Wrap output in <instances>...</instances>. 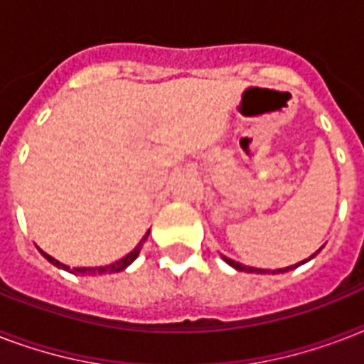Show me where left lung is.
Listing matches in <instances>:
<instances>
[{
    "label": "left lung",
    "mask_w": 364,
    "mask_h": 364,
    "mask_svg": "<svg viewBox=\"0 0 364 364\" xmlns=\"http://www.w3.org/2000/svg\"><path fill=\"white\" fill-rule=\"evenodd\" d=\"M311 257H314V255H311ZM311 257H310V259H311ZM223 259L227 260L228 264L234 266V268H236V270H240V272H257V274H266V272H270V270H262V268H251V266H243V264H240V262H236V260L228 259V257H223ZM310 259H308V260H310ZM304 262H306V260H302V262H299V264L287 266V268H279V270H274V272H289V270H293V268H296V266L304 264ZM274 272H272V274H274Z\"/></svg>",
    "instance_id": "obj_1"
}]
</instances>
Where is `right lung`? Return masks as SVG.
Instances as JSON below:
<instances>
[{"label":"right lung","instance_id":"right-lung-1","mask_svg":"<svg viewBox=\"0 0 364 364\" xmlns=\"http://www.w3.org/2000/svg\"><path fill=\"white\" fill-rule=\"evenodd\" d=\"M145 238H147V234H145ZM145 238H143L141 242H145ZM139 251H141V243H139V245H137V247L134 249V251H132V253L126 255L124 259L117 260L115 264L104 266V268H73V270H71V268H68V266H65V264H62V262H60V260L53 259V257H50V255L43 253V251H41V253L45 255V259H47L48 262H53V264H54V266H58V268H64V270H70L71 274H87V276H90V274H115V272L124 270L126 266L130 264L132 260L136 259L137 255H139Z\"/></svg>","mask_w":364,"mask_h":364}]
</instances>
